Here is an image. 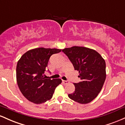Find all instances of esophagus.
<instances>
[{
    "label": "esophagus",
    "instance_id": "34e87169",
    "mask_svg": "<svg viewBox=\"0 0 125 125\" xmlns=\"http://www.w3.org/2000/svg\"><path fill=\"white\" fill-rule=\"evenodd\" d=\"M62 82L64 84H66L69 83V82L68 81H62Z\"/></svg>",
    "mask_w": 125,
    "mask_h": 125
}]
</instances>
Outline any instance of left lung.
Wrapping results in <instances>:
<instances>
[{
  "instance_id": "obj_1",
  "label": "left lung",
  "mask_w": 125,
  "mask_h": 125,
  "mask_svg": "<svg viewBox=\"0 0 125 125\" xmlns=\"http://www.w3.org/2000/svg\"><path fill=\"white\" fill-rule=\"evenodd\" d=\"M62 52L67 55L79 72L81 82L73 83L75 90L69 94L72 100L81 104H86L94 99L102 90L105 81L106 63L95 50L86 47L73 46L64 48Z\"/></svg>"
}]
</instances>
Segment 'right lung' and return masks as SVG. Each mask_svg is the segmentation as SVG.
Listing matches in <instances>:
<instances>
[{
  "label": "right lung",
  "instance_id": "right-lung-1",
  "mask_svg": "<svg viewBox=\"0 0 125 125\" xmlns=\"http://www.w3.org/2000/svg\"><path fill=\"white\" fill-rule=\"evenodd\" d=\"M62 49L39 48L29 50L19 60L16 66V81L23 95L30 102L41 104L51 99L61 79L44 76L50 57Z\"/></svg>",
  "mask_w": 125,
  "mask_h": 125
}]
</instances>
